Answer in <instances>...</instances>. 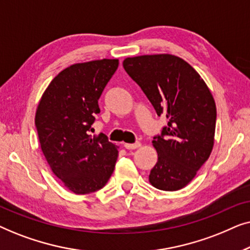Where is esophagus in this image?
<instances>
[{
	"mask_svg": "<svg viewBox=\"0 0 250 250\" xmlns=\"http://www.w3.org/2000/svg\"><path fill=\"white\" fill-rule=\"evenodd\" d=\"M124 146H125L126 149H128V150H133V149H138V148H140V146H141V143H140V142H135V143H125Z\"/></svg>",
	"mask_w": 250,
	"mask_h": 250,
	"instance_id": "obj_1",
	"label": "esophagus"
}]
</instances>
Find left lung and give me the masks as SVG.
I'll list each match as a JSON object with an SVG mask.
<instances>
[{
    "label": "left lung",
    "mask_w": 250,
    "mask_h": 250,
    "mask_svg": "<svg viewBox=\"0 0 250 250\" xmlns=\"http://www.w3.org/2000/svg\"><path fill=\"white\" fill-rule=\"evenodd\" d=\"M123 67L142 88L157 115L168 119L153 138L158 160L149 182L159 190L188 186L209 158L214 146L216 104L200 75L173 54L126 58Z\"/></svg>",
    "instance_id": "obj_1"
}]
</instances>
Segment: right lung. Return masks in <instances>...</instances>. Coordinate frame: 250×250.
Instances as JSON below:
<instances>
[{"instance_id":"right-lung-1","label":"right lung","mask_w":250,"mask_h":250,"mask_svg":"<svg viewBox=\"0 0 250 250\" xmlns=\"http://www.w3.org/2000/svg\"><path fill=\"white\" fill-rule=\"evenodd\" d=\"M117 59L75 63L51 81L41 98L35 125L54 175L76 194L100 190L110 179L118 146L104 134L90 135L98 100L118 68Z\"/></svg>"}]
</instances>
